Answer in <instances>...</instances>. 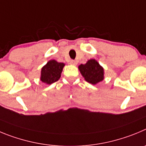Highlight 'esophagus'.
<instances>
[{"label":"esophagus","mask_w":146,"mask_h":146,"mask_svg":"<svg viewBox=\"0 0 146 146\" xmlns=\"http://www.w3.org/2000/svg\"><path fill=\"white\" fill-rule=\"evenodd\" d=\"M70 64L72 65H76V64H77V62H76L75 60H70Z\"/></svg>","instance_id":"34e87169"}]
</instances>
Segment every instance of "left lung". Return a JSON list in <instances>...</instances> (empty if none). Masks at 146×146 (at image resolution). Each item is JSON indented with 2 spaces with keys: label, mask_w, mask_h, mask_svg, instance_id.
I'll use <instances>...</instances> for the list:
<instances>
[{
  "label": "left lung",
  "mask_w": 146,
  "mask_h": 146,
  "mask_svg": "<svg viewBox=\"0 0 146 146\" xmlns=\"http://www.w3.org/2000/svg\"><path fill=\"white\" fill-rule=\"evenodd\" d=\"M78 70L85 81L93 85L104 79V68L94 59L89 60L84 65L81 64Z\"/></svg>",
  "instance_id": "1"
}]
</instances>
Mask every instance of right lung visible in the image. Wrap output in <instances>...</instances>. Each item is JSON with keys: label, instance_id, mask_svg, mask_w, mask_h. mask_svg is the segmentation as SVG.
Returning <instances> with one entry per match:
<instances>
[{"label": "right lung", "instance_id": "right-lung-1", "mask_svg": "<svg viewBox=\"0 0 146 146\" xmlns=\"http://www.w3.org/2000/svg\"><path fill=\"white\" fill-rule=\"evenodd\" d=\"M65 63L58 62L55 60L49 61L41 68L40 79L44 84L50 85L58 81L61 77Z\"/></svg>", "mask_w": 146, "mask_h": 146}]
</instances>
